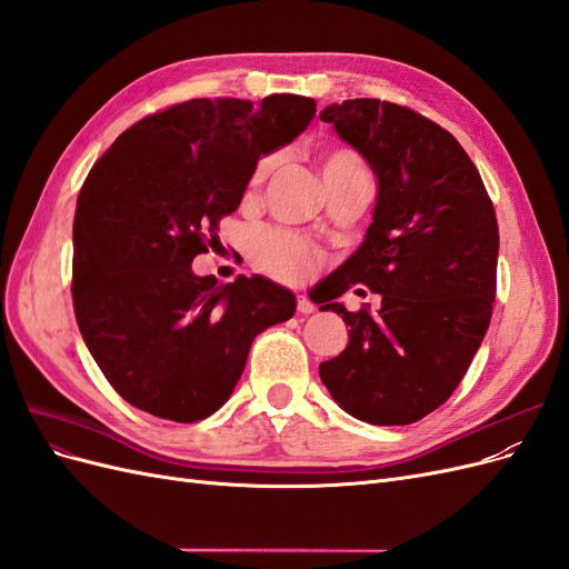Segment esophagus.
<instances>
[{"label": "esophagus", "instance_id": "obj_1", "mask_svg": "<svg viewBox=\"0 0 569 569\" xmlns=\"http://www.w3.org/2000/svg\"><path fill=\"white\" fill-rule=\"evenodd\" d=\"M297 311H299L301 316H311V313L316 311V306H313V301H308L306 297H299V299H297Z\"/></svg>", "mask_w": 569, "mask_h": 569}]
</instances>
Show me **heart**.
I'll return each mask as SVG.
<instances>
[{
    "instance_id": "obj_1",
    "label": "heart",
    "mask_w": 569,
    "mask_h": 569,
    "mask_svg": "<svg viewBox=\"0 0 569 569\" xmlns=\"http://www.w3.org/2000/svg\"><path fill=\"white\" fill-rule=\"evenodd\" d=\"M318 166H320L322 180H332L337 176L351 173V170H366L363 159H360L353 149H347V147L325 149L320 153ZM270 168H272L270 157L256 163L253 173L249 178V192H256V189L263 184ZM247 249L256 268H261L263 272L272 274V278L287 280V282H299L308 278L318 263V251L311 244H306L301 237L278 228L256 230L249 237Z\"/></svg>"
}]
</instances>
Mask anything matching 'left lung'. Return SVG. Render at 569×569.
Wrapping results in <instances>:
<instances>
[{
    "label": "left lung",
    "mask_w": 569,
    "mask_h": 569,
    "mask_svg": "<svg viewBox=\"0 0 569 569\" xmlns=\"http://www.w3.org/2000/svg\"><path fill=\"white\" fill-rule=\"evenodd\" d=\"M320 120L377 178L363 244L322 282L320 311H335L351 330L347 349L320 363V380L358 420L418 422L456 391L489 330L493 203L456 137L412 109L347 99ZM353 283L383 297L380 312L351 315L333 301Z\"/></svg>",
    "instance_id": "1"
}]
</instances>
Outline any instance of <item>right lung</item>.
I'll return each instance as SVG.
<instances>
[{
	"label": "right lung",
	"mask_w": 569,
	"mask_h": 569,
	"mask_svg": "<svg viewBox=\"0 0 569 569\" xmlns=\"http://www.w3.org/2000/svg\"><path fill=\"white\" fill-rule=\"evenodd\" d=\"M316 116L299 94L189 99L142 118L84 180L73 220V308L99 370L151 416L197 422L230 399L256 335L297 299L261 274L192 272L237 211L258 159Z\"/></svg>",
	"instance_id": "add662e5"
}]
</instances>
